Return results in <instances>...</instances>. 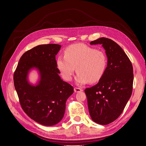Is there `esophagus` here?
I'll return each instance as SVG.
<instances>
[{"label":"esophagus","mask_w":146,"mask_h":146,"mask_svg":"<svg viewBox=\"0 0 146 146\" xmlns=\"http://www.w3.org/2000/svg\"><path fill=\"white\" fill-rule=\"evenodd\" d=\"M74 91L76 92H79L82 91V89H81V88H79L75 87L74 88Z\"/></svg>","instance_id":"1"}]
</instances>
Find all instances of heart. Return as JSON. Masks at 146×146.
I'll return each instance as SVG.
<instances>
[{"label":"heart","instance_id":"b5f03b06","mask_svg":"<svg viewBox=\"0 0 146 146\" xmlns=\"http://www.w3.org/2000/svg\"><path fill=\"white\" fill-rule=\"evenodd\" d=\"M56 65L66 81L71 80L76 68L77 84L96 83L104 76L107 57L102 50L76 44L66 48L64 56L60 55L57 58Z\"/></svg>","mask_w":146,"mask_h":146}]
</instances>
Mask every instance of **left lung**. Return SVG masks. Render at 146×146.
Wrapping results in <instances>:
<instances>
[{"instance_id":"left-lung-1","label":"left lung","mask_w":146,"mask_h":146,"mask_svg":"<svg viewBox=\"0 0 146 146\" xmlns=\"http://www.w3.org/2000/svg\"><path fill=\"white\" fill-rule=\"evenodd\" d=\"M102 44L108 58L102 78L86 88L88 107L92 121L107 125L117 119L124 110L133 91V69L129 57L116 42L106 38L91 41Z\"/></svg>"}]
</instances>
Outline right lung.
I'll use <instances>...</instances> for the list:
<instances>
[{"label": "right lung", "mask_w": 146, "mask_h": 146, "mask_svg": "<svg viewBox=\"0 0 146 146\" xmlns=\"http://www.w3.org/2000/svg\"><path fill=\"white\" fill-rule=\"evenodd\" d=\"M61 48L56 44L39 45L22 55L13 75L15 90L24 111L33 121L46 126L54 125L64 116L66 102L74 88L61 80L55 55ZM35 67L41 74L36 87L27 79L28 70Z\"/></svg>", "instance_id": "obj_1"}]
</instances>
